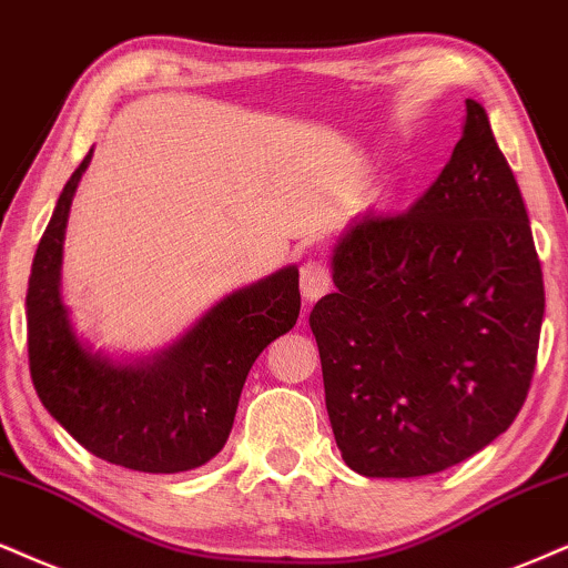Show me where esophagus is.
<instances>
[{"instance_id": "obj_1", "label": "esophagus", "mask_w": 568, "mask_h": 568, "mask_svg": "<svg viewBox=\"0 0 568 568\" xmlns=\"http://www.w3.org/2000/svg\"><path fill=\"white\" fill-rule=\"evenodd\" d=\"M332 290V276H328L326 265L318 261H307L303 268H300V292L307 303H316Z\"/></svg>"}]
</instances>
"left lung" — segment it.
Segmentation results:
<instances>
[{
  "mask_svg": "<svg viewBox=\"0 0 568 568\" xmlns=\"http://www.w3.org/2000/svg\"><path fill=\"white\" fill-rule=\"evenodd\" d=\"M311 313L326 410L363 477H426L500 437L527 400L545 313L529 215L487 113L400 215H363Z\"/></svg>",
  "mask_w": 568,
  "mask_h": 568,
  "instance_id": "left-lung-1",
  "label": "left lung"
}]
</instances>
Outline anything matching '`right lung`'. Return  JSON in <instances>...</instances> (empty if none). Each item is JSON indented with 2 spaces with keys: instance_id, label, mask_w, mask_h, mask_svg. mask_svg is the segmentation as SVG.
Masks as SVG:
<instances>
[{
  "instance_id": "add662e5",
  "label": "right lung",
  "mask_w": 568,
  "mask_h": 568,
  "mask_svg": "<svg viewBox=\"0 0 568 568\" xmlns=\"http://www.w3.org/2000/svg\"><path fill=\"white\" fill-rule=\"evenodd\" d=\"M89 163L91 150L62 189L33 255L26 295L33 387L54 422L97 458L144 474L189 471L221 453L252 363L297 324L300 273L286 265L226 295L146 361L91 353L60 292L70 202Z\"/></svg>"
}]
</instances>
